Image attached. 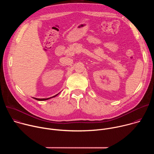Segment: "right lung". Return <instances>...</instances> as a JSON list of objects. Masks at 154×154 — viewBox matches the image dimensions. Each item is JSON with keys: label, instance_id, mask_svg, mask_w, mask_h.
Wrapping results in <instances>:
<instances>
[{"label": "right lung", "instance_id": "1", "mask_svg": "<svg viewBox=\"0 0 154 154\" xmlns=\"http://www.w3.org/2000/svg\"><path fill=\"white\" fill-rule=\"evenodd\" d=\"M58 93V94H59ZM58 94H56L55 96H52V97H49V98H45V99H38V98H35V97H33V99H36V100H40V101H42V100H48V99H51V98H52V97H55V96H57Z\"/></svg>", "mask_w": 154, "mask_h": 154}]
</instances>
